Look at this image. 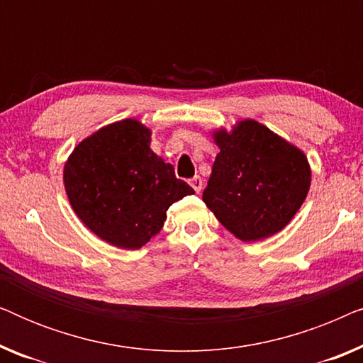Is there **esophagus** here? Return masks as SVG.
<instances>
[{
  "mask_svg": "<svg viewBox=\"0 0 363 363\" xmlns=\"http://www.w3.org/2000/svg\"><path fill=\"white\" fill-rule=\"evenodd\" d=\"M190 185L193 186V190H195L196 193H200V190H201V186H203V180H201V177H193L191 180H190Z\"/></svg>",
  "mask_w": 363,
  "mask_h": 363,
  "instance_id": "1",
  "label": "esophagus"
}]
</instances>
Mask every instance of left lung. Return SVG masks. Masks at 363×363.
<instances>
[{
    "label": "left lung",
    "instance_id": "obj_1",
    "mask_svg": "<svg viewBox=\"0 0 363 363\" xmlns=\"http://www.w3.org/2000/svg\"><path fill=\"white\" fill-rule=\"evenodd\" d=\"M220 153L203 201L242 241L264 240L292 220L311 185L307 158L256 121L215 133Z\"/></svg>",
    "mask_w": 363,
    "mask_h": 363
}]
</instances>
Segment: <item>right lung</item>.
Here are the masks:
<instances>
[{
	"label": "right lung",
	"instance_id": "add662e5",
	"mask_svg": "<svg viewBox=\"0 0 363 363\" xmlns=\"http://www.w3.org/2000/svg\"><path fill=\"white\" fill-rule=\"evenodd\" d=\"M64 185L76 215L101 240L138 250L162 230L167 210L193 188L150 150V130L125 118L74 148Z\"/></svg>",
	"mask_w": 363,
	"mask_h": 363
}]
</instances>
